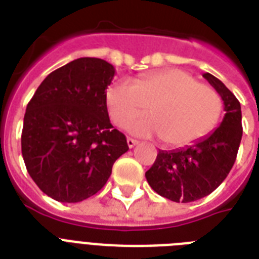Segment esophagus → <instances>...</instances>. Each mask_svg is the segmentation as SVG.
Segmentation results:
<instances>
[{
	"label": "esophagus",
	"mask_w": 259,
	"mask_h": 259,
	"mask_svg": "<svg viewBox=\"0 0 259 259\" xmlns=\"http://www.w3.org/2000/svg\"><path fill=\"white\" fill-rule=\"evenodd\" d=\"M126 141H127V146H129L130 149H132V148H134V146H136L138 144L137 140H133V138H127Z\"/></svg>",
	"instance_id": "34e87169"
}]
</instances>
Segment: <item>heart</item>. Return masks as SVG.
Wrapping results in <instances>:
<instances>
[{"mask_svg": "<svg viewBox=\"0 0 259 259\" xmlns=\"http://www.w3.org/2000/svg\"><path fill=\"white\" fill-rule=\"evenodd\" d=\"M106 105L118 126L149 106L152 115L133 119L127 130L140 137L160 136L169 146L188 145L204 137L215 127L223 109L217 90L177 68L150 72L134 83H113L106 90Z\"/></svg>", "mask_w": 259, "mask_h": 259, "instance_id": "1", "label": "heart"}]
</instances>
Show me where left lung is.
Instances as JSON below:
<instances>
[{
	"label": "left lung",
	"mask_w": 259,
	"mask_h": 259,
	"mask_svg": "<svg viewBox=\"0 0 259 259\" xmlns=\"http://www.w3.org/2000/svg\"><path fill=\"white\" fill-rule=\"evenodd\" d=\"M225 105V117L212 133L192 145L158 150L145 177L153 191L176 203H189L207 196L222 184L233 168L242 140L241 103L213 75L203 74Z\"/></svg>",
	"instance_id": "8db88e82"
}]
</instances>
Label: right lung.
<instances>
[{
	"label": "right lung",
	"instance_id": "1",
	"mask_svg": "<svg viewBox=\"0 0 259 259\" xmlns=\"http://www.w3.org/2000/svg\"><path fill=\"white\" fill-rule=\"evenodd\" d=\"M115 68L98 58H80L51 72L26 106L21 152L42 192L78 203L102 189L126 137L110 123L106 89Z\"/></svg>",
	"mask_w": 259,
	"mask_h": 259
}]
</instances>
